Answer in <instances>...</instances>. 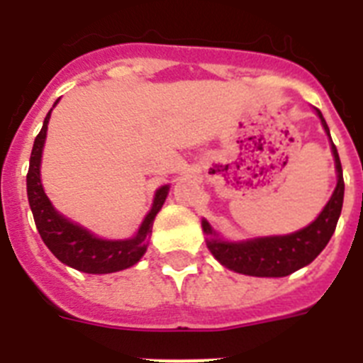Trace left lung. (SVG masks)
Wrapping results in <instances>:
<instances>
[{"instance_id":"left-lung-1","label":"left lung","mask_w":363,"mask_h":363,"mask_svg":"<svg viewBox=\"0 0 363 363\" xmlns=\"http://www.w3.org/2000/svg\"><path fill=\"white\" fill-rule=\"evenodd\" d=\"M318 116L322 120L323 129L329 134V127L320 111ZM331 145L336 172H338V184L320 216L306 229L287 234V236H271V238H256L251 242L229 243L218 240L213 227L205 220L201 221L203 233L211 236L207 240V247L221 265H225L227 269L240 272V274H249V277L280 278L309 265L325 249L336 229L340 213H342L345 189L342 163H340L338 150H336L333 140Z\"/></svg>"}]
</instances>
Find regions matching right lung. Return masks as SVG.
<instances>
[{"mask_svg":"<svg viewBox=\"0 0 363 363\" xmlns=\"http://www.w3.org/2000/svg\"><path fill=\"white\" fill-rule=\"evenodd\" d=\"M49 118L50 112L45 118L43 127H41L40 134L34 140V147H32L30 152V165H28L27 172L28 203H30L32 216L36 221L41 240L62 264L78 269L82 272L107 274V272H116L121 271V269L133 267L138 259L145 255L147 236L152 233L150 229H152L154 216L162 209L169 187L165 185V187L158 189L152 209L147 214L134 238L120 240V242L96 238L89 230L65 220L62 214H57L43 191V185H41L40 179V163Z\"/></svg>","mask_w":363,"mask_h":363,"instance_id":"right-lung-1","label":"right lung"}]
</instances>
